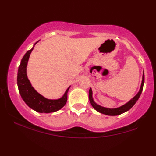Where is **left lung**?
<instances>
[{
  "label": "left lung",
  "instance_id": "8db88e82",
  "mask_svg": "<svg viewBox=\"0 0 156 156\" xmlns=\"http://www.w3.org/2000/svg\"><path fill=\"white\" fill-rule=\"evenodd\" d=\"M144 83V74L143 72V75H142V83L140 85V90L138 93L135 96H134L133 98H131L129 102H126V104L122 105L119 107L117 108H107L100 106V105H98L96 102L94 100L93 98V92H92L91 88L89 89V101H90V103L91 106L94 108V109H96L97 112H98L101 113H103V114L107 115H118L120 114H122V113L127 112L134 105L136 104L137 100L140 96L141 93L142 91V89H143V85Z\"/></svg>",
  "mask_w": 156,
  "mask_h": 156
}]
</instances>
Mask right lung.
<instances>
[{"instance_id": "add662e5", "label": "right lung", "mask_w": 156, "mask_h": 156, "mask_svg": "<svg viewBox=\"0 0 156 156\" xmlns=\"http://www.w3.org/2000/svg\"><path fill=\"white\" fill-rule=\"evenodd\" d=\"M38 41L34 44L32 48L27 51L21 60L18 70V88L23 100L31 109L39 113H52L57 112L65 106L67 100L68 91L71 86L69 87L64 95L58 99H47L33 87L27 78V66L31 53Z\"/></svg>"}]
</instances>
